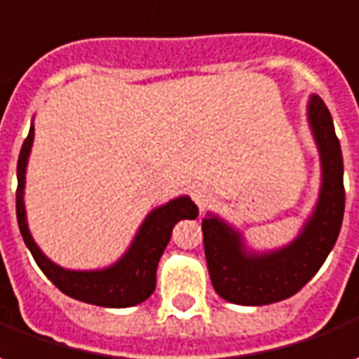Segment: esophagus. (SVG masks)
Segmentation results:
<instances>
[{"mask_svg": "<svg viewBox=\"0 0 359 359\" xmlns=\"http://www.w3.org/2000/svg\"><path fill=\"white\" fill-rule=\"evenodd\" d=\"M190 196H192V200L196 202V205L200 208V210H204V208H208V205L212 204V200H214V192H212L208 187L198 184V187H194L192 190H190Z\"/></svg>", "mask_w": 359, "mask_h": 359, "instance_id": "obj_1", "label": "esophagus"}]
</instances>
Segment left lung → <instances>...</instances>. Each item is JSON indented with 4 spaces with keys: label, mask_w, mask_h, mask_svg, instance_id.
Wrapping results in <instances>:
<instances>
[{
    "label": "left lung",
    "mask_w": 359,
    "mask_h": 359,
    "mask_svg": "<svg viewBox=\"0 0 359 359\" xmlns=\"http://www.w3.org/2000/svg\"><path fill=\"white\" fill-rule=\"evenodd\" d=\"M311 132L320 154L319 202L303 231L287 247L250 252L239 231L208 214L202 219L204 252L214 290L237 305H268L297 293L319 272L338 239L344 217V163L332 116L320 97L307 107Z\"/></svg>",
    "instance_id": "8db88e82"
}]
</instances>
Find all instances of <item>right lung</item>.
<instances>
[{
  "mask_svg": "<svg viewBox=\"0 0 359 359\" xmlns=\"http://www.w3.org/2000/svg\"><path fill=\"white\" fill-rule=\"evenodd\" d=\"M32 140H34V128L31 126V132L22 142L19 161H17V222H19L22 241L31 250L40 270L60 292L79 302L99 305V307H116V309L134 307L137 303L145 302L155 290L157 264L165 247L169 245L175 223L180 219H194L198 215L196 204L188 196H180L165 205H159L145 217L126 255L112 266L102 270H85V272L60 268L50 258L44 257L39 245L32 241L27 225L22 190H25V172L31 155Z\"/></svg>",
  "mask_w": 359,
  "mask_h": 359,
  "instance_id": "1",
  "label": "right lung"
}]
</instances>
